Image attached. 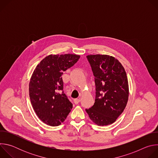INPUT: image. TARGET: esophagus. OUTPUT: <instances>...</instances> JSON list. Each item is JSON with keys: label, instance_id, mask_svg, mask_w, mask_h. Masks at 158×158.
Listing matches in <instances>:
<instances>
[{"label": "esophagus", "instance_id": "obj_1", "mask_svg": "<svg viewBox=\"0 0 158 158\" xmlns=\"http://www.w3.org/2000/svg\"><path fill=\"white\" fill-rule=\"evenodd\" d=\"M74 103L76 104H77L79 102H80V99H75L74 100Z\"/></svg>", "mask_w": 158, "mask_h": 158}]
</instances>
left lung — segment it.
Segmentation results:
<instances>
[{"mask_svg": "<svg viewBox=\"0 0 158 158\" xmlns=\"http://www.w3.org/2000/svg\"><path fill=\"white\" fill-rule=\"evenodd\" d=\"M94 76L96 99L94 105L85 111L98 126L116 121L125 109L129 96L126 73L119 60L108 55H88Z\"/></svg>", "mask_w": 158, "mask_h": 158, "instance_id": "1", "label": "left lung"}]
</instances>
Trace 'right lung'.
Masks as SVG:
<instances>
[{
    "label": "right lung",
    "mask_w": 158,
    "mask_h": 158,
    "mask_svg": "<svg viewBox=\"0 0 158 158\" xmlns=\"http://www.w3.org/2000/svg\"><path fill=\"white\" fill-rule=\"evenodd\" d=\"M79 58L76 54H51L34 69L29 83V97L36 114L45 124L57 126L71 112L73 104L64 93L61 76Z\"/></svg>",
    "instance_id": "add662e5"
}]
</instances>
